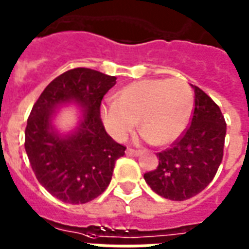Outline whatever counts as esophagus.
Instances as JSON below:
<instances>
[{"label": "esophagus", "instance_id": "obj_1", "mask_svg": "<svg viewBox=\"0 0 249 249\" xmlns=\"http://www.w3.org/2000/svg\"><path fill=\"white\" fill-rule=\"evenodd\" d=\"M126 154L128 155H132V157H138L140 155V151L134 149H126Z\"/></svg>", "mask_w": 249, "mask_h": 249}]
</instances>
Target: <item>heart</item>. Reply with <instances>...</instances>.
Segmentation results:
<instances>
[{
  "label": "heart",
  "instance_id": "heart-1",
  "mask_svg": "<svg viewBox=\"0 0 249 249\" xmlns=\"http://www.w3.org/2000/svg\"><path fill=\"white\" fill-rule=\"evenodd\" d=\"M193 107V91L183 79H142L120 89L116 102L104 104L102 119L116 141H124L140 120L142 137L166 146L187 129Z\"/></svg>",
  "mask_w": 249,
  "mask_h": 249
}]
</instances>
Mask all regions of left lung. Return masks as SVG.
<instances>
[{"instance_id":"left-lung-1","label":"left lung","mask_w":249,"mask_h":249,"mask_svg":"<svg viewBox=\"0 0 249 249\" xmlns=\"http://www.w3.org/2000/svg\"><path fill=\"white\" fill-rule=\"evenodd\" d=\"M189 128L170 149L158 153L159 164L143 178L157 195L184 201L196 196L214 179L223 158L226 121L221 109L200 87Z\"/></svg>"}]
</instances>
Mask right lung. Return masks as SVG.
<instances>
[{
  "instance_id": "obj_1",
  "label": "right lung",
  "mask_w": 249,
  "mask_h": 249,
  "mask_svg": "<svg viewBox=\"0 0 249 249\" xmlns=\"http://www.w3.org/2000/svg\"><path fill=\"white\" fill-rule=\"evenodd\" d=\"M116 77L75 68L54 78L28 116L24 149L39 183L66 204H86L107 189L125 146L113 141L100 119V103ZM75 103L84 109L79 126L60 135L53 126L55 109Z\"/></svg>"
}]
</instances>
